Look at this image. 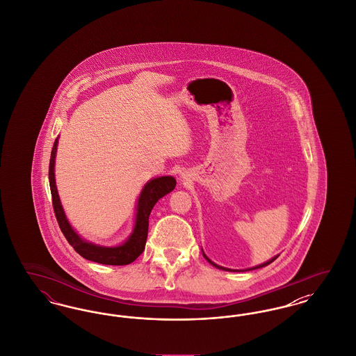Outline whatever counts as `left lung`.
I'll list each match as a JSON object with an SVG mask.
<instances>
[{
    "mask_svg": "<svg viewBox=\"0 0 356 356\" xmlns=\"http://www.w3.org/2000/svg\"><path fill=\"white\" fill-rule=\"evenodd\" d=\"M204 257H205V259H207V260H208V261H209V263H211V264H212V266H215V267H216V268H219V270H225V271H229V270H228V268H224V267H220V266H218V264H215V263H213V261H211V260H209V259H208V257H207V256H205V254H204ZM275 259H277V256H276V257H273V259H271V260H268V261H266V263H263V264H260V266H257V267H254V268H250V270H256V268H261V267H266V266H268V264H271L272 261H273V260H275ZM250 270H245V271H250Z\"/></svg>",
    "mask_w": 356,
    "mask_h": 356,
    "instance_id": "8db88e82",
    "label": "left lung"
}]
</instances>
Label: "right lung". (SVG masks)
<instances>
[{
  "mask_svg": "<svg viewBox=\"0 0 356 356\" xmlns=\"http://www.w3.org/2000/svg\"><path fill=\"white\" fill-rule=\"evenodd\" d=\"M57 140L53 144L51 153V163H49V186H51V204L53 211L56 215L57 222L60 225L61 232L64 234L69 244L74 248V251L81 254L85 259L90 261H96L100 264L108 266H127L143 254L148 236V225H149V215L154 204L157 203L163 196L172 192L176 186V180L172 176H163L153 179L144 186L137 204V216H136V225L134 234L131 237L119 247L106 248L95 245L92 243H86L81 237L79 236L70 227L65 213L63 211V207L60 204L58 193L56 189L54 181V157L57 149Z\"/></svg>",
  "mask_w": 356,
  "mask_h": 356,
  "instance_id": "obj_1",
  "label": "right lung"
}]
</instances>
